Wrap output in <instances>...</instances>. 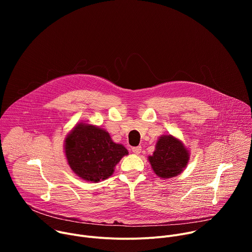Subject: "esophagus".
Segmentation results:
<instances>
[{
	"label": "esophagus",
	"mask_w": 252,
	"mask_h": 252,
	"mask_svg": "<svg viewBox=\"0 0 252 252\" xmlns=\"http://www.w3.org/2000/svg\"><path fill=\"white\" fill-rule=\"evenodd\" d=\"M131 151H132V153H133V154H135V155H139V154H140V152H141V148H140V147H134V148H132V149H131Z\"/></svg>",
	"instance_id": "esophagus-1"
}]
</instances>
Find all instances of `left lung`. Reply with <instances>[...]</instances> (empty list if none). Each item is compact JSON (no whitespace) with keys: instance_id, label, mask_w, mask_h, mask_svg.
I'll return each mask as SVG.
<instances>
[{"instance_id":"left-lung-1","label":"left lung","mask_w":252,"mask_h":252,"mask_svg":"<svg viewBox=\"0 0 252 252\" xmlns=\"http://www.w3.org/2000/svg\"><path fill=\"white\" fill-rule=\"evenodd\" d=\"M189 155L181 140L166 134L158 139L156 151L149 157V161L158 177L167 179L183 172L189 163Z\"/></svg>"}]
</instances>
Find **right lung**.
I'll list each match as a JSON object with an SVG mask.
<instances>
[{
    "label": "right lung",
    "mask_w": 252,
    "mask_h": 252,
    "mask_svg": "<svg viewBox=\"0 0 252 252\" xmlns=\"http://www.w3.org/2000/svg\"><path fill=\"white\" fill-rule=\"evenodd\" d=\"M64 153L71 170L90 183L110 177L115 166L128 155L123 145L113 141L106 130L83 122L67 133Z\"/></svg>",
    "instance_id": "1"
}]
</instances>
